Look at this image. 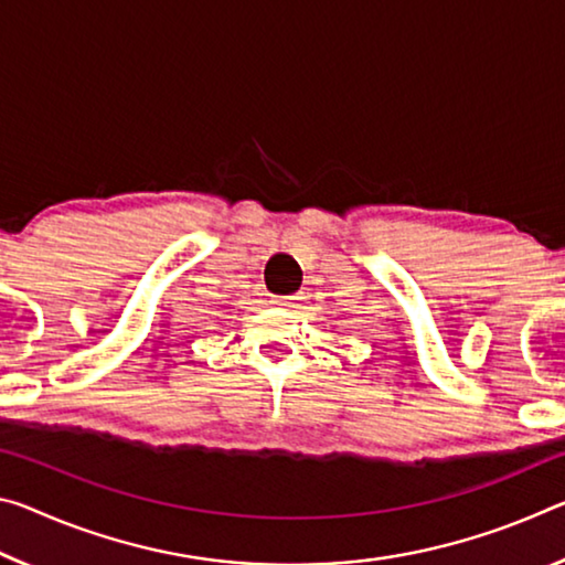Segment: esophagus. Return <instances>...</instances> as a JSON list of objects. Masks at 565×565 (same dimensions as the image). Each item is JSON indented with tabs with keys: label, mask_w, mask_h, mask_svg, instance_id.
<instances>
[{
	"label": "esophagus",
	"mask_w": 565,
	"mask_h": 565,
	"mask_svg": "<svg viewBox=\"0 0 565 565\" xmlns=\"http://www.w3.org/2000/svg\"><path fill=\"white\" fill-rule=\"evenodd\" d=\"M299 301H301V297H297V294H291V297H274V299H271V303H276V307H281V309L297 307Z\"/></svg>",
	"instance_id": "obj_1"
}]
</instances>
